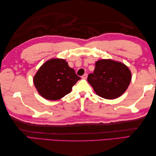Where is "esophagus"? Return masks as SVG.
Instances as JSON below:
<instances>
[{
    "instance_id": "obj_1",
    "label": "esophagus",
    "mask_w": 156,
    "mask_h": 156,
    "mask_svg": "<svg viewBox=\"0 0 156 156\" xmlns=\"http://www.w3.org/2000/svg\"><path fill=\"white\" fill-rule=\"evenodd\" d=\"M88 77V74H84L83 76H82V79H87Z\"/></svg>"
}]
</instances>
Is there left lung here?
<instances>
[{"mask_svg":"<svg viewBox=\"0 0 156 156\" xmlns=\"http://www.w3.org/2000/svg\"><path fill=\"white\" fill-rule=\"evenodd\" d=\"M87 80L95 93L105 99H115L127 90L131 80V72L123 63L111 59L95 62L93 74Z\"/></svg>","mask_w":156,"mask_h":156,"instance_id":"left-lung-1","label":"left lung"}]
</instances>
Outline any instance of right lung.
Wrapping results in <instances>:
<instances>
[{"mask_svg":"<svg viewBox=\"0 0 156 156\" xmlns=\"http://www.w3.org/2000/svg\"><path fill=\"white\" fill-rule=\"evenodd\" d=\"M80 79L65 59L51 58L39 68L34 77V83L42 97L57 101L69 93Z\"/></svg>","mask_w":156,"mask_h":156,"instance_id":"add662e5","label":"right lung"}]
</instances>
